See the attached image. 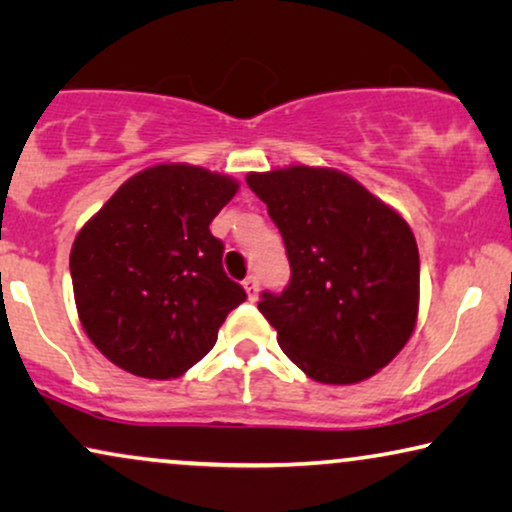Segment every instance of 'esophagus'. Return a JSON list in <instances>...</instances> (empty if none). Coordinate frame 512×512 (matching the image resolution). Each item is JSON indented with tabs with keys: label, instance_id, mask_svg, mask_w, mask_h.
I'll return each instance as SVG.
<instances>
[{
	"label": "esophagus",
	"instance_id": "1",
	"mask_svg": "<svg viewBox=\"0 0 512 512\" xmlns=\"http://www.w3.org/2000/svg\"><path fill=\"white\" fill-rule=\"evenodd\" d=\"M243 288H245V292H248V297L252 299V302H255L257 292H260V281H257V276H248V278H245Z\"/></svg>",
	"mask_w": 512,
	"mask_h": 512
}]
</instances>
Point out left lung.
<instances>
[{"label":"left lung","instance_id":"obj_1","mask_svg":"<svg viewBox=\"0 0 512 512\" xmlns=\"http://www.w3.org/2000/svg\"><path fill=\"white\" fill-rule=\"evenodd\" d=\"M290 262L257 309L320 384H356L398 356L417 325L419 250L403 217L349 175L290 166L250 173Z\"/></svg>","mask_w":512,"mask_h":512}]
</instances>
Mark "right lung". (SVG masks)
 Segmentation results:
<instances>
[{
    "instance_id": "add662e5",
    "label": "right lung",
    "mask_w": 512,
    "mask_h": 512,
    "mask_svg": "<svg viewBox=\"0 0 512 512\" xmlns=\"http://www.w3.org/2000/svg\"><path fill=\"white\" fill-rule=\"evenodd\" d=\"M236 180L161 163L126 180L70 252L79 320L105 358L147 379L180 377L206 356L245 290L224 274L210 222Z\"/></svg>"
}]
</instances>
